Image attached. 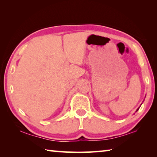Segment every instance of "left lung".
<instances>
[{"mask_svg":"<svg viewBox=\"0 0 157 157\" xmlns=\"http://www.w3.org/2000/svg\"><path fill=\"white\" fill-rule=\"evenodd\" d=\"M138 109H139V108H138V109H137V111H138Z\"/></svg>","mask_w":157,"mask_h":157,"instance_id":"1","label":"left lung"}]
</instances>
